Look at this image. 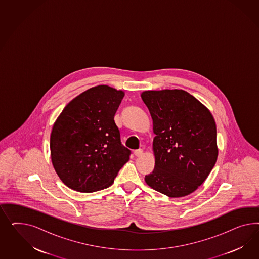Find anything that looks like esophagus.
Here are the masks:
<instances>
[{
  "label": "esophagus",
  "mask_w": 259,
  "mask_h": 259,
  "mask_svg": "<svg viewBox=\"0 0 259 259\" xmlns=\"http://www.w3.org/2000/svg\"><path fill=\"white\" fill-rule=\"evenodd\" d=\"M134 154H135L136 157H141V156H142V154H143V151H142V149L135 150Z\"/></svg>",
  "instance_id": "1"
}]
</instances>
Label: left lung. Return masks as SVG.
I'll use <instances>...</instances> for the list:
<instances>
[{
    "label": "left lung",
    "instance_id": "left-lung-1",
    "mask_svg": "<svg viewBox=\"0 0 259 259\" xmlns=\"http://www.w3.org/2000/svg\"><path fill=\"white\" fill-rule=\"evenodd\" d=\"M141 96L156 134L155 169L145 182L169 197L188 196L208 178L218 159L212 113L182 89L148 90Z\"/></svg>",
    "mask_w": 259,
    "mask_h": 259
}]
</instances>
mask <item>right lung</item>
<instances>
[{
  "instance_id": "1",
  "label": "right lung",
  "mask_w": 259,
  "mask_h": 259,
  "mask_svg": "<svg viewBox=\"0 0 259 259\" xmlns=\"http://www.w3.org/2000/svg\"><path fill=\"white\" fill-rule=\"evenodd\" d=\"M122 90L92 87L73 99L56 119L50 135L52 164L63 183L77 192L108 188L130 158L120 142L114 116Z\"/></svg>"
}]
</instances>
